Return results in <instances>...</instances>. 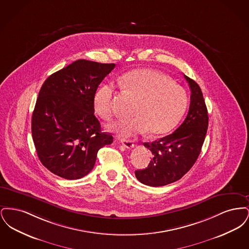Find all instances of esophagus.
<instances>
[{
  "label": "esophagus",
  "instance_id": "esophagus-1",
  "mask_svg": "<svg viewBox=\"0 0 249 249\" xmlns=\"http://www.w3.org/2000/svg\"><path fill=\"white\" fill-rule=\"evenodd\" d=\"M121 143H122L126 148H128V149H131V148H133V146H134L133 141L128 140V139H121Z\"/></svg>",
  "mask_w": 249,
  "mask_h": 249
}]
</instances>
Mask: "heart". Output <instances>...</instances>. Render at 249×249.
<instances>
[{
  "mask_svg": "<svg viewBox=\"0 0 249 249\" xmlns=\"http://www.w3.org/2000/svg\"><path fill=\"white\" fill-rule=\"evenodd\" d=\"M119 86L124 94L136 102L129 119H120L109 128L121 136H130L147 130L150 136H161L173 130L184 114L188 97L185 89L160 71L138 68L123 74ZM115 89L113 85L101 86L95 92L93 108L101 119L114 115Z\"/></svg>",
  "mask_w": 249,
  "mask_h": 249,
  "instance_id": "1",
  "label": "heart"
}]
</instances>
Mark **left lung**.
<instances>
[{
  "label": "left lung",
  "instance_id": "8db88e82",
  "mask_svg": "<svg viewBox=\"0 0 249 249\" xmlns=\"http://www.w3.org/2000/svg\"><path fill=\"white\" fill-rule=\"evenodd\" d=\"M190 85L189 113L173 133L152 142H144L153 154L145 169L135 171V177L144 185L160 187L183 178L201 153L208 128V113L201 88L185 75Z\"/></svg>",
  "mask_w": 249,
  "mask_h": 249
}]
</instances>
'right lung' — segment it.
<instances>
[{
    "label": "right lung",
    "instance_id": "1",
    "mask_svg": "<svg viewBox=\"0 0 249 249\" xmlns=\"http://www.w3.org/2000/svg\"><path fill=\"white\" fill-rule=\"evenodd\" d=\"M115 63L73 61L44 82L32 119V134L42 164L54 175L74 180L94 167L97 153L113 142L94 116L98 86Z\"/></svg>",
    "mask_w": 249,
    "mask_h": 249
}]
</instances>
